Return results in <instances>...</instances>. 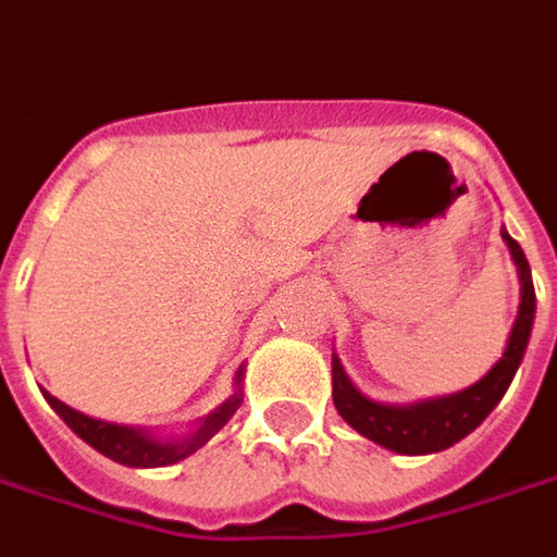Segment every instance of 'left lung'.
<instances>
[{
    "label": "left lung",
    "mask_w": 557,
    "mask_h": 557,
    "mask_svg": "<svg viewBox=\"0 0 557 557\" xmlns=\"http://www.w3.org/2000/svg\"><path fill=\"white\" fill-rule=\"evenodd\" d=\"M504 242L509 245V255L519 267L521 300L516 324L509 330L504 358L491 367L488 373L479 379L476 385L446 394V397H431V400L418 403H375L363 397L351 379L345 375L343 363L333 355V403L339 409V416L367 440H373L379 446L391 448L397 455H431L443 448L461 443L467 433H473L491 416V409L500 403V397L509 388L512 375L519 370L524 348L531 339L536 312V294L531 282V267L528 257L521 251V245L506 230Z\"/></svg>",
    "instance_id": "8db88e82"
}]
</instances>
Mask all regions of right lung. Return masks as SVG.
<instances>
[{"label":"right lung","mask_w":557,"mask_h":557,"mask_svg":"<svg viewBox=\"0 0 557 557\" xmlns=\"http://www.w3.org/2000/svg\"><path fill=\"white\" fill-rule=\"evenodd\" d=\"M242 373H245V367H239L236 391L230 394L227 400L221 403L218 409H212L206 418H199L197 428L187 436H178V440H157L154 433H148L145 428H126V424H111V421L84 416V412H75L63 400L51 397L48 391H45V400L51 403L53 412L63 418L87 446H94L99 455H106L111 461L124 463V467H169V463L184 461L187 455H194L197 448L206 446L214 433L233 418V412L242 406Z\"/></svg>","instance_id":"add662e5"}]
</instances>
